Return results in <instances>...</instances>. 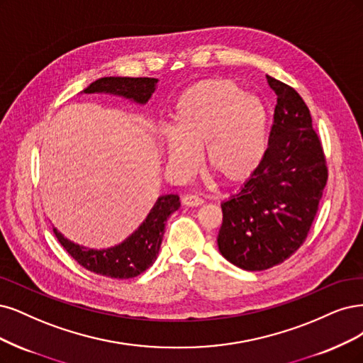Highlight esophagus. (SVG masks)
Segmentation results:
<instances>
[{"instance_id":"34e87169","label":"esophagus","mask_w":363,"mask_h":363,"mask_svg":"<svg viewBox=\"0 0 363 363\" xmlns=\"http://www.w3.org/2000/svg\"><path fill=\"white\" fill-rule=\"evenodd\" d=\"M182 203L187 207H198L201 206L204 201L199 196L196 195H192V194H186L183 198H182Z\"/></svg>"}]
</instances>
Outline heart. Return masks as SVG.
<instances>
[{
    "mask_svg": "<svg viewBox=\"0 0 363 363\" xmlns=\"http://www.w3.org/2000/svg\"><path fill=\"white\" fill-rule=\"evenodd\" d=\"M267 109L228 79H208L184 90L174 105L172 129L162 132L168 164L191 172L203 150L210 174L227 184L251 177L266 152Z\"/></svg>",
    "mask_w": 363,
    "mask_h": 363,
    "instance_id": "obj_1",
    "label": "heart"
}]
</instances>
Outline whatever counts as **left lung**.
Wrapping results in <instances>:
<instances>
[{
	"instance_id": "left-lung-1",
	"label": "left lung",
	"mask_w": 363,
	"mask_h": 363,
	"mask_svg": "<svg viewBox=\"0 0 363 363\" xmlns=\"http://www.w3.org/2000/svg\"><path fill=\"white\" fill-rule=\"evenodd\" d=\"M277 94L269 145L240 192L222 203L220 254L243 270H266L306 240L318 211L328 164L311 112L293 86L267 77Z\"/></svg>"
}]
</instances>
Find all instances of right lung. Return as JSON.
<instances>
[{
    "instance_id": "right-lung-1",
    "label": "right lung",
    "mask_w": 363,
    "mask_h": 363,
    "mask_svg": "<svg viewBox=\"0 0 363 363\" xmlns=\"http://www.w3.org/2000/svg\"><path fill=\"white\" fill-rule=\"evenodd\" d=\"M157 84L156 78H101L90 84L84 93H111L132 99L138 104H145ZM177 195L159 196L147 219L141 223L129 239L121 245L96 251L74 245L65 239L55 228L54 234L69 255L84 269L97 274L116 279H129L141 274L157 258L162 239L165 233L167 219L179 210Z\"/></svg>"
}]
</instances>
